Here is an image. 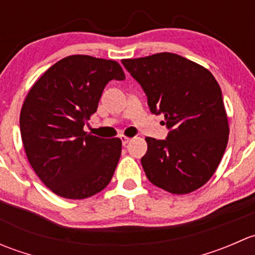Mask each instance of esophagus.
I'll return each mask as SVG.
<instances>
[{"instance_id": "1", "label": "esophagus", "mask_w": 255, "mask_h": 255, "mask_svg": "<svg viewBox=\"0 0 255 255\" xmlns=\"http://www.w3.org/2000/svg\"><path fill=\"white\" fill-rule=\"evenodd\" d=\"M121 140H122V145H126V144L129 142V138L126 137V135H121Z\"/></svg>"}]
</instances>
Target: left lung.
<instances>
[{
    "label": "left lung",
    "instance_id": "obj_1",
    "mask_svg": "<svg viewBox=\"0 0 255 255\" xmlns=\"http://www.w3.org/2000/svg\"><path fill=\"white\" fill-rule=\"evenodd\" d=\"M123 66L145 92L151 113H163L165 139L146 137L140 159L151 184L182 195L205 185L228 142L222 91L204 66L174 53L123 59Z\"/></svg>",
    "mask_w": 255,
    "mask_h": 255
}]
</instances>
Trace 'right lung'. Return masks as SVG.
<instances>
[{
    "mask_svg": "<svg viewBox=\"0 0 255 255\" xmlns=\"http://www.w3.org/2000/svg\"><path fill=\"white\" fill-rule=\"evenodd\" d=\"M115 60L71 55L33 85L20 110V137L39 179L54 194L81 200L111 181L122 150L120 138L84 132L111 80H125Z\"/></svg>",
    "mask_w": 255,
    "mask_h": 255,
    "instance_id": "right-lung-1",
    "label": "right lung"
}]
</instances>
